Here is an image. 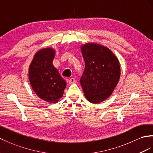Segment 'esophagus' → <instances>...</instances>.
<instances>
[{
    "label": "esophagus",
    "mask_w": 153,
    "mask_h": 153,
    "mask_svg": "<svg viewBox=\"0 0 153 153\" xmlns=\"http://www.w3.org/2000/svg\"><path fill=\"white\" fill-rule=\"evenodd\" d=\"M76 83V80L75 78L72 77V78H70V79H69V83L70 84H74V83Z\"/></svg>",
    "instance_id": "obj_1"
}]
</instances>
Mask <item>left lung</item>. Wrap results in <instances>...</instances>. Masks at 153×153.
Listing matches in <instances>:
<instances>
[{
	"label": "left lung",
	"instance_id": "obj_1",
	"mask_svg": "<svg viewBox=\"0 0 153 153\" xmlns=\"http://www.w3.org/2000/svg\"><path fill=\"white\" fill-rule=\"evenodd\" d=\"M85 67L80 82L86 98L99 103L111 96L118 83L120 64L107 47L95 42L81 46Z\"/></svg>",
	"mask_w": 153,
	"mask_h": 153
}]
</instances>
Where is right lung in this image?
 <instances>
[{
    "label": "right lung",
    "instance_id": "obj_1",
    "mask_svg": "<svg viewBox=\"0 0 153 153\" xmlns=\"http://www.w3.org/2000/svg\"><path fill=\"white\" fill-rule=\"evenodd\" d=\"M56 50L42 48L35 53L28 69L30 85L35 93L48 103H56L63 96L66 83L53 65Z\"/></svg>",
    "mask_w": 153,
    "mask_h": 153
}]
</instances>
